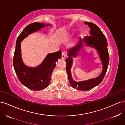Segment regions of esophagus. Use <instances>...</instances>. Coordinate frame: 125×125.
<instances>
[{"label":"esophagus","mask_w":125,"mask_h":125,"mask_svg":"<svg viewBox=\"0 0 125 125\" xmlns=\"http://www.w3.org/2000/svg\"><path fill=\"white\" fill-rule=\"evenodd\" d=\"M67 54L66 52H62V59H65L67 58Z\"/></svg>","instance_id":"esophagus-1"}]
</instances>
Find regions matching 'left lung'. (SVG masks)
Returning a JSON list of instances; mask_svg holds the SVG:
<instances>
[{
    "label": "left lung",
    "instance_id": "left-lung-1",
    "mask_svg": "<svg viewBox=\"0 0 125 125\" xmlns=\"http://www.w3.org/2000/svg\"><path fill=\"white\" fill-rule=\"evenodd\" d=\"M84 23L89 25L90 28V34L91 35L85 36L83 39L80 37L78 43L73 47L67 50L68 57L66 59V71L70 84L74 89L80 91H88L99 85L103 80L109 63L107 42L105 35L100 29L95 24L88 22H84ZM84 46H88L96 49L101 61L103 69L101 73L98 77L87 81L78 82L73 79L71 69L73 64V58L76 57Z\"/></svg>",
    "mask_w": 125,
    "mask_h": 125
}]
</instances>
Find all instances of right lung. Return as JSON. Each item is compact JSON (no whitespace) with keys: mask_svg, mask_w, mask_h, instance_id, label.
Segmentation results:
<instances>
[{"mask_svg":"<svg viewBox=\"0 0 125 125\" xmlns=\"http://www.w3.org/2000/svg\"><path fill=\"white\" fill-rule=\"evenodd\" d=\"M50 25L39 22L30 24L23 29L16 41L13 60L14 69L21 83L32 90L40 91L49 85L56 62L62 58V51L48 54L42 62L36 67H28L22 59L21 42L29 35Z\"/></svg>","mask_w":125,"mask_h":125,"instance_id":"1","label":"right lung"}]
</instances>
